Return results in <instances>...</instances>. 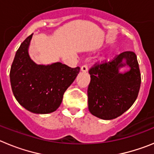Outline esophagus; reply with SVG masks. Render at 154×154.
Instances as JSON below:
<instances>
[{
    "label": "esophagus",
    "instance_id": "34e87169",
    "mask_svg": "<svg viewBox=\"0 0 154 154\" xmlns=\"http://www.w3.org/2000/svg\"><path fill=\"white\" fill-rule=\"evenodd\" d=\"M81 71L82 72H88V67H87V65H82L81 67Z\"/></svg>",
    "mask_w": 154,
    "mask_h": 154
}]
</instances>
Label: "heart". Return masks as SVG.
Segmentation results:
<instances>
[{
    "instance_id": "b5f03b06",
    "label": "heart",
    "mask_w": 154,
    "mask_h": 154,
    "mask_svg": "<svg viewBox=\"0 0 154 154\" xmlns=\"http://www.w3.org/2000/svg\"><path fill=\"white\" fill-rule=\"evenodd\" d=\"M108 55H109V54H105V55L103 57V58H102V59H106V58L108 57Z\"/></svg>"
}]
</instances>
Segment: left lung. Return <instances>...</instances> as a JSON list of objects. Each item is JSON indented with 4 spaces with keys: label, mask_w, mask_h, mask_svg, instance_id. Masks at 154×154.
<instances>
[{
    "label": "left lung",
    "mask_w": 154,
    "mask_h": 154,
    "mask_svg": "<svg viewBox=\"0 0 154 154\" xmlns=\"http://www.w3.org/2000/svg\"><path fill=\"white\" fill-rule=\"evenodd\" d=\"M124 67L129 69L122 73L120 69ZM89 73V110L96 117L106 120L115 119L136 101L141 76L137 55L133 51H125L112 62L95 65Z\"/></svg>",
    "instance_id": "1"
}]
</instances>
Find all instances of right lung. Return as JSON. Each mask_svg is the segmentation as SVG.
Listing matches in <instances>:
<instances>
[{"mask_svg":"<svg viewBox=\"0 0 154 154\" xmlns=\"http://www.w3.org/2000/svg\"><path fill=\"white\" fill-rule=\"evenodd\" d=\"M31 34L22 42L10 72L12 92L24 109L37 114L54 112L60 106L66 89L75 79L80 68L61 62L38 65L28 53Z\"/></svg>","mask_w":154,"mask_h":154,"instance_id":"right-lung-1","label":"right lung"}]
</instances>
